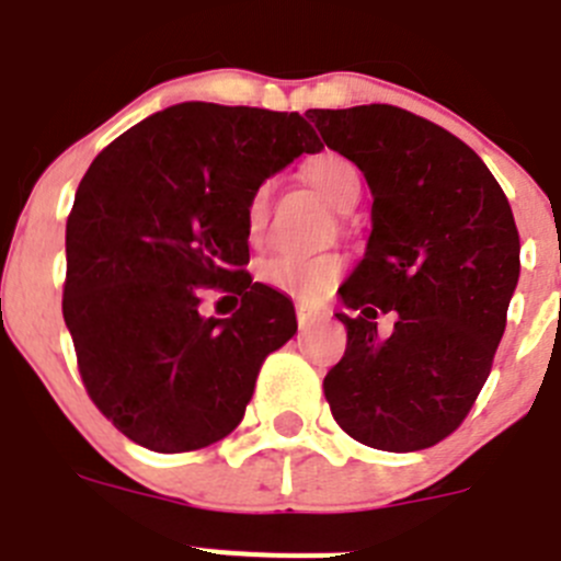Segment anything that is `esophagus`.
Instances as JSON below:
<instances>
[{
	"label": "esophagus",
	"mask_w": 561,
	"mask_h": 561,
	"mask_svg": "<svg viewBox=\"0 0 561 561\" xmlns=\"http://www.w3.org/2000/svg\"><path fill=\"white\" fill-rule=\"evenodd\" d=\"M318 318H324V316H321V312H316V310H310V307H305V305H296V321H299L301 330H305V327H310V324H316Z\"/></svg>",
	"instance_id": "esophagus-1"
}]
</instances>
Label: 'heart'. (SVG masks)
I'll use <instances>...</instances> for the list:
<instances>
[{"label": "heart", "instance_id": "obj_1", "mask_svg": "<svg viewBox=\"0 0 561 561\" xmlns=\"http://www.w3.org/2000/svg\"><path fill=\"white\" fill-rule=\"evenodd\" d=\"M301 179L307 186H312L332 209H350L360 198V175L355 164L343 156L316 153L301 164ZM268 184H260L249 195L243 209V229L249 243L256 245L265 234L268 224ZM256 279L265 287L287 293V296H299L305 301L324 299L327 293L341 282L343 260L335 254H318V256H296V254H271L256 262Z\"/></svg>", "mask_w": 561, "mask_h": 561}]
</instances>
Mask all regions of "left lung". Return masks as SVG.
Returning a JSON list of instances; mask_svg holds the SVG:
<instances>
[{"instance_id": "8db88e82", "label": "left lung", "mask_w": 561, "mask_h": 561, "mask_svg": "<svg viewBox=\"0 0 561 561\" xmlns=\"http://www.w3.org/2000/svg\"><path fill=\"white\" fill-rule=\"evenodd\" d=\"M327 148L366 175L371 234L341 285L346 352L324 377L337 425L388 453L458 431L492 371L519 276L512 206L476 150L397 105L310 108ZM398 321L388 339L376 316Z\"/></svg>"}]
</instances>
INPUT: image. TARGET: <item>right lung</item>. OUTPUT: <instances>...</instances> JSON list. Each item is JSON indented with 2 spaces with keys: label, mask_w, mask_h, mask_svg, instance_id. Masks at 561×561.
Segmentation results:
<instances>
[{
  "label": "right lung",
  "mask_w": 561,
  "mask_h": 561,
  "mask_svg": "<svg viewBox=\"0 0 561 561\" xmlns=\"http://www.w3.org/2000/svg\"><path fill=\"white\" fill-rule=\"evenodd\" d=\"M316 130L296 111L181 103L117 136L67 220L64 321L85 393L156 453L229 436L271 352L296 335L287 296L251 282L243 209ZM209 291L240 298L204 317Z\"/></svg>",
  "instance_id": "right-lung-1"
}]
</instances>
